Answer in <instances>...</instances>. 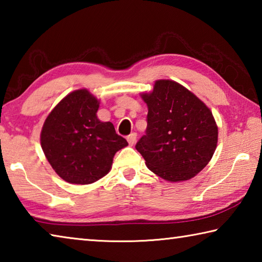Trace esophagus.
I'll return each instance as SVG.
<instances>
[{"instance_id":"34e87169","label":"esophagus","mask_w":262,"mask_h":262,"mask_svg":"<svg viewBox=\"0 0 262 262\" xmlns=\"http://www.w3.org/2000/svg\"><path fill=\"white\" fill-rule=\"evenodd\" d=\"M127 141H128V143H129V145H134V143L136 142V134H135V133H132V134L128 135Z\"/></svg>"}]
</instances>
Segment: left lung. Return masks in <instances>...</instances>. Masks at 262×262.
Instances as JSON below:
<instances>
[{"instance_id":"left-lung-1","label":"left lung","mask_w":262,"mask_h":262,"mask_svg":"<svg viewBox=\"0 0 262 262\" xmlns=\"http://www.w3.org/2000/svg\"><path fill=\"white\" fill-rule=\"evenodd\" d=\"M148 105L147 130L135 148L150 171L168 181L198 174L212 157L219 130L211 111L180 85L161 79L143 94Z\"/></svg>"}]
</instances>
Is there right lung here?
Masks as SVG:
<instances>
[{
    "label": "right lung",
    "instance_id": "obj_1",
    "mask_svg": "<svg viewBox=\"0 0 262 262\" xmlns=\"http://www.w3.org/2000/svg\"><path fill=\"white\" fill-rule=\"evenodd\" d=\"M99 101L85 89L66 96L48 114L40 141L47 161L62 179L88 185L108 173L114 155L128 145L112 122L97 118Z\"/></svg>",
    "mask_w": 262,
    "mask_h": 262
}]
</instances>
